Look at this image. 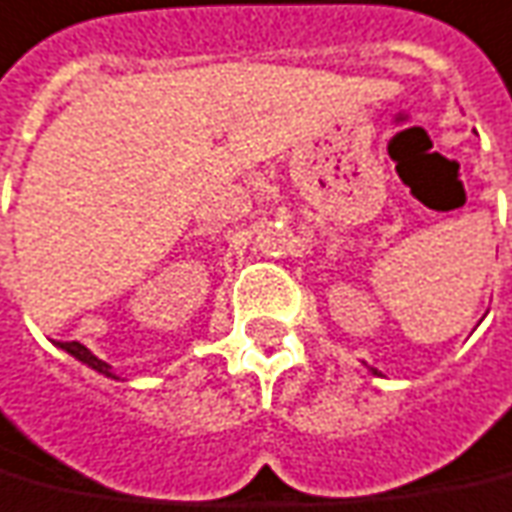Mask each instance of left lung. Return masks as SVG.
<instances>
[{
	"label": "left lung",
	"instance_id": "left-lung-1",
	"mask_svg": "<svg viewBox=\"0 0 512 512\" xmlns=\"http://www.w3.org/2000/svg\"><path fill=\"white\" fill-rule=\"evenodd\" d=\"M372 372H374V374H377V369H372Z\"/></svg>",
	"mask_w": 512,
	"mask_h": 512
}]
</instances>
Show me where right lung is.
Instances as JSON below:
<instances>
[{"label":"right lung","mask_w":512,"mask_h":512,"mask_svg":"<svg viewBox=\"0 0 512 512\" xmlns=\"http://www.w3.org/2000/svg\"><path fill=\"white\" fill-rule=\"evenodd\" d=\"M59 347L70 352V355H73V358H78L81 363H86V366H92L94 372H100V374H105V377H113V380H116V374L111 372V366H108L105 361H100V358H97L92 350H86L81 342H59Z\"/></svg>","instance_id":"right-lung-1"}]
</instances>
